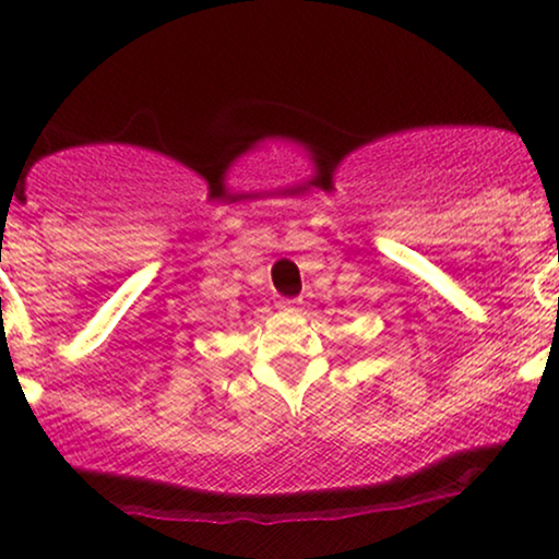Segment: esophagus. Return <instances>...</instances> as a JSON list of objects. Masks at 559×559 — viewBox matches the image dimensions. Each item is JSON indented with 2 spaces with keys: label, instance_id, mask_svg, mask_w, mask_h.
<instances>
[{
  "label": "esophagus",
  "instance_id": "34e87169",
  "mask_svg": "<svg viewBox=\"0 0 559 559\" xmlns=\"http://www.w3.org/2000/svg\"><path fill=\"white\" fill-rule=\"evenodd\" d=\"M278 307L286 309V312H297V309L301 307V299H281Z\"/></svg>",
  "mask_w": 559,
  "mask_h": 559
}]
</instances>
